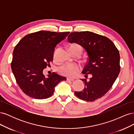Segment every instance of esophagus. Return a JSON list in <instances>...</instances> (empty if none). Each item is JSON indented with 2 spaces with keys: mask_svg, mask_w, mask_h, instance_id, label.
<instances>
[{
  "mask_svg": "<svg viewBox=\"0 0 134 134\" xmlns=\"http://www.w3.org/2000/svg\"><path fill=\"white\" fill-rule=\"evenodd\" d=\"M66 80H67V81H73L74 79H71V78H68L66 79Z\"/></svg>",
  "mask_w": 134,
  "mask_h": 134,
  "instance_id": "1",
  "label": "esophagus"
}]
</instances>
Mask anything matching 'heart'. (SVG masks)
Wrapping results in <instances>:
<instances>
[{
    "mask_svg": "<svg viewBox=\"0 0 134 134\" xmlns=\"http://www.w3.org/2000/svg\"><path fill=\"white\" fill-rule=\"evenodd\" d=\"M69 49L71 52H82V47L79 44L72 43L70 46ZM56 55V51L54 53V58ZM80 70V68L76 64H65L60 66L58 69V71L60 74L62 75L72 78L74 77Z\"/></svg>",
    "mask_w": 134,
    "mask_h": 134,
    "instance_id": "heart-1",
    "label": "heart"
}]
</instances>
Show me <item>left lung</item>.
I'll list each match as a JSON object with an SVG mask.
<instances>
[{"label":"left lung","instance_id":"8db88e82","mask_svg":"<svg viewBox=\"0 0 134 134\" xmlns=\"http://www.w3.org/2000/svg\"><path fill=\"white\" fill-rule=\"evenodd\" d=\"M70 43H78L87 52L88 62L82 73L89 80L82 79L84 90L75 92L79 98L94 101L103 96L110 90L120 71V54L111 40L105 36L92 32H75L68 36Z\"/></svg>","mask_w":134,"mask_h":134}]
</instances>
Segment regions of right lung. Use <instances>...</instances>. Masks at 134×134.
Here are the masks:
<instances>
[{
  "mask_svg": "<svg viewBox=\"0 0 134 134\" xmlns=\"http://www.w3.org/2000/svg\"><path fill=\"white\" fill-rule=\"evenodd\" d=\"M70 32L40 31L25 36L13 52L11 68L19 87L26 94L37 99L51 96L55 87L65 77L53 72L45 77L44 69L53 61L56 44Z\"/></svg>",
  "mask_w": 134,
  "mask_h": 134,
  "instance_id": "1",
  "label": "right lung"
}]
</instances>
